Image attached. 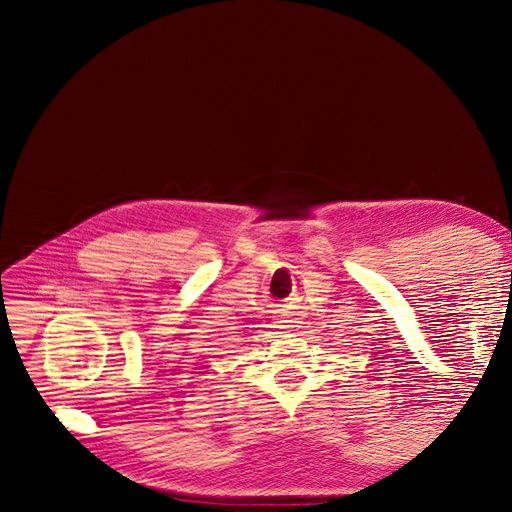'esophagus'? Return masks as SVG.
I'll return each instance as SVG.
<instances>
[{"instance_id": "obj_1", "label": "esophagus", "mask_w": 512, "mask_h": 512, "mask_svg": "<svg viewBox=\"0 0 512 512\" xmlns=\"http://www.w3.org/2000/svg\"><path fill=\"white\" fill-rule=\"evenodd\" d=\"M284 328H288V326H284Z\"/></svg>"}]
</instances>
